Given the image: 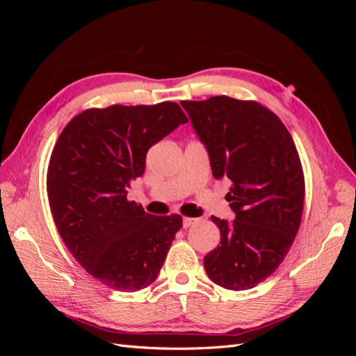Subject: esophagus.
Wrapping results in <instances>:
<instances>
[{"label":"esophagus","mask_w":356,"mask_h":356,"mask_svg":"<svg viewBox=\"0 0 356 356\" xmlns=\"http://www.w3.org/2000/svg\"><path fill=\"white\" fill-rule=\"evenodd\" d=\"M197 222V218H191V217H184L182 218V225H184V229L190 227V225L196 224Z\"/></svg>","instance_id":"34e87169"}]
</instances>
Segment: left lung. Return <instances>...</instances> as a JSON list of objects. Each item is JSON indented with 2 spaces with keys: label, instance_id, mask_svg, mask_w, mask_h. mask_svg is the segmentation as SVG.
I'll list each match as a JSON object with an SVG mask.
<instances>
[{
  "label": "left lung",
  "instance_id": "left-lung-1",
  "mask_svg": "<svg viewBox=\"0 0 356 356\" xmlns=\"http://www.w3.org/2000/svg\"><path fill=\"white\" fill-rule=\"evenodd\" d=\"M207 145L215 178L232 181L233 222L211 217L220 245L203 258L212 282L242 291L263 282L284 261L300 229L305 174L288 129L255 101L212 96L182 101Z\"/></svg>",
  "mask_w": 356,
  "mask_h": 356
}]
</instances>
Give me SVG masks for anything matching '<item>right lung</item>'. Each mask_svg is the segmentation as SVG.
Instances as JSON below:
<instances>
[{
  "mask_svg": "<svg viewBox=\"0 0 356 356\" xmlns=\"http://www.w3.org/2000/svg\"><path fill=\"white\" fill-rule=\"evenodd\" d=\"M188 122L175 102L89 108L63 127L47 168V197L63 243L89 275L117 291L156 281L182 227L127 200L149 147Z\"/></svg>",
  "mask_w": 356,
  "mask_h": 356,
  "instance_id": "obj_1",
  "label": "right lung"
}]
</instances>
